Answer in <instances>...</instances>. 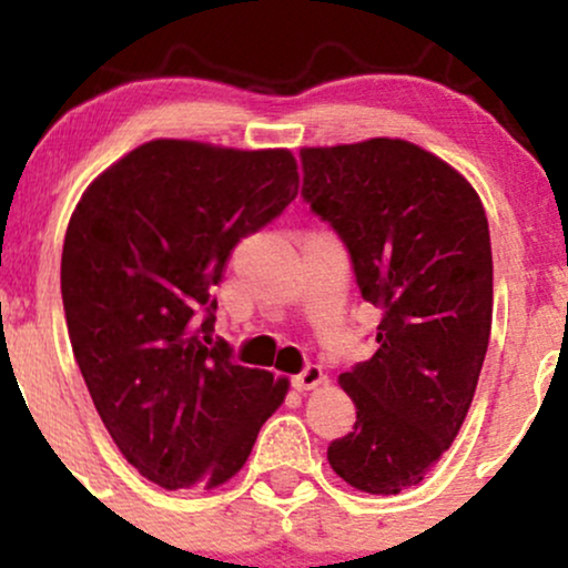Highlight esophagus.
Returning <instances> with one entry per match:
<instances>
[{
  "label": "esophagus",
  "mask_w": 568,
  "mask_h": 568,
  "mask_svg": "<svg viewBox=\"0 0 568 568\" xmlns=\"http://www.w3.org/2000/svg\"><path fill=\"white\" fill-rule=\"evenodd\" d=\"M293 384H296V389H317L321 384H325V374L321 366H315V363H310L302 374L293 376Z\"/></svg>",
  "instance_id": "esophagus-1"
}]
</instances>
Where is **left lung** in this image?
Masks as SVG:
<instances>
[{
	"mask_svg": "<svg viewBox=\"0 0 568 568\" xmlns=\"http://www.w3.org/2000/svg\"><path fill=\"white\" fill-rule=\"evenodd\" d=\"M302 194L347 245L379 349L338 376L357 408L328 446L338 478L400 494L448 452L491 334L494 264L484 202L448 162L400 139L302 149Z\"/></svg>",
	"mask_w": 568,
	"mask_h": 568,
	"instance_id": "obj_1",
	"label": "left lung"
}]
</instances>
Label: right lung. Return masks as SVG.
<instances>
[{
  "label": "right lung",
  "instance_id": "right-lung-1",
  "mask_svg": "<svg viewBox=\"0 0 568 568\" xmlns=\"http://www.w3.org/2000/svg\"><path fill=\"white\" fill-rule=\"evenodd\" d=\"M298 194L288 149L158 139L84 189L61 256L71 349L122 456L168 491L245 465L288 379L213 342L226 258Z\"/></svg>",
  "mask_w": 568,
  "mask_h": 568
}]
</instances>
